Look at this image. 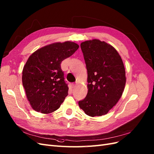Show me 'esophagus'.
Instances as JSON below:
<instances>
[{
  "mask_svg": "<svg viewBox=\"0 0 154 154\" xmlns=\"http://www.w3.org/2000/svg\"><path fill=\"white\" fill-rule=\"evenodd\" d=\"M77 86V83H73V84H72V87L73 88H75Z\"/></svg>",
  "mask_w": 154,
  "mask_h": 154,
  "instance_id": "34e87169",
  "label": "esophagus"
}]
</instances>
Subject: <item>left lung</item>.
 I'll list each match as a JSON object with an SVG mask.
<instances>
[{
    "label": "left lung",
    "mask_w": 154,
    "mask_h": 154,
    "mask_svg": "<svg viewBox=\"0 0 154 154\" xmlns=\"http://www.w3.org/2000/svg\"><path fill=\"white\" fill-rule=\"evenodd\" d=\"M88 72V94L79 101L86 115L106 114L121 97L126 84L123 62L110 45L98 39L81 44Z\"/></svg>",
    "instance_id": "left-lung-1"
}]
</instances>
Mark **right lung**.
Listing matches in <instances>:
<instances>
[{
  "label": "right lung",
  "mask_w": 154,
  "mask_h": 154,
  "mask_svg": "<svg viewBox=\"0 0 154 154\" xmlns=\"http://www.w3.org/2000/svg\"><path fill=\"white\" fill-rule=\"evenodd\" d=\"M73 42H56L42 47L29 56L23 70V85L32 108L50 113L60 106L68 95L61 62L79 48Z\"/></svg>",
  "instance_id": "add662e5"
}]
</instances>
